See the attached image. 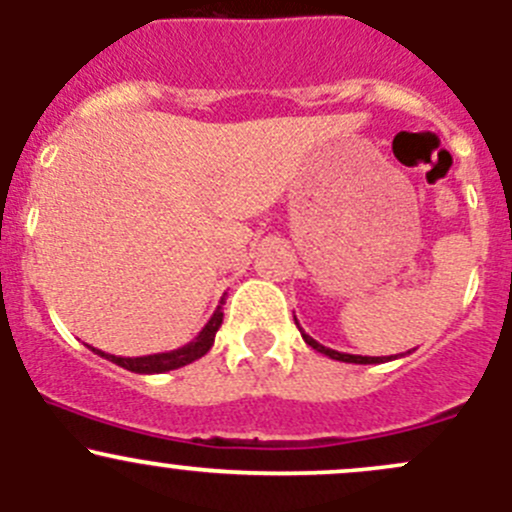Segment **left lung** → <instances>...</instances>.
I'll use <instances>...</instances> for the list:
<instances>
[{
    "instance_id": "1",
    "label": "left lung",
    "mask_w": 512,
    "mask_h": 512,
    "mask_svg": "<svg viewBox=\"0 0 512 512\" xmlns=\"http://www.w3.org/2000/svg\"><path fill=\"white\" fill-rule=\"evenodd\" d=\"M294 324H297V327H299L297 317H294ZM299 334H302V339H304V342L309 344V347L314 349V352H319V354L329 356V359L347 361V364H381V361H389V359H391V356H359V354H344V352H337V349H329V347H324V344H319L317 339H312V337H309V334L304 332L302 327H299ZM401 356H404V354H401ZM394 359H396V356H394Z\"/></svg>"
}]
</instances>
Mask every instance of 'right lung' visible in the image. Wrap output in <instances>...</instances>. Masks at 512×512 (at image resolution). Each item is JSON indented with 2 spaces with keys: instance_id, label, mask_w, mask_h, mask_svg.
<instances>
[{
  "instance_id": "obj_1",
  "label": "right lung",
  "mask_w": 512,
  "mask_h": 512,
  "mask_svg": "<svg viewBox=\"0 0 512 512\" xmlns=\"http://www.w3.org/2000/svg\"><path fill=\"white\" fill-rule=\"evenodd\" d=\"M220 324H223V299H220L218 309H215L213 317L208 319V324L198 332V337H195L193 342L185 344V347L173 349V352H160V354H148V356H113V354L98 352L94 347L91 349H94L98 356H103V359L133 371V374H165V371H173L185 364H193L195 359L208 354L210 347H213Z\"/></svg>"
}]
</instances>
